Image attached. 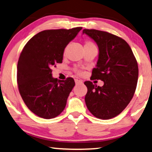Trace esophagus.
<instances>
[{"mask_svg": "<svg viewBox=\"0 0 152 152\" xmlns=\"http://www.w3.org/2000/svg\"><path fill=\"white\" fill-rule=\"evenodd\" d=\"M75 83H76V85H79V84H83V81L80 80H78V79H76Z\"/></svg>", "mask_w": 152, "mask_h": 152, "instance_id": "esophagus-1", "label": "esophagus"}]
</instances>
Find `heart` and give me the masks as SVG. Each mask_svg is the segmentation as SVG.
Returning a JSON list of instances; mask_svg holds the SVG:
<instances>
[{
    "instance_id": "1",
    "label": "heart",
    "mask_w": 152,
    "mask_h": 152,
    "mask_svg": "<svg viewBox=\"0 0 152 152\" xmlns=\"http://www.w3.org/2000/svg\"><path fill=\"white\" fill-rule=\"evenodd\" d=\"M92 46H95L93 42H91V40H86L85 42V47H92ZM65 52H66V50H65L64 53ZM74 72H76L77 74H78V75H82V74H83V72H82L80 69L76 68V67L74 68Z\"/></svg>"
}]
</instances>
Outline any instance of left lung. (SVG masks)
Instances as JSON below:
<instances>
[{
  "label": "left lung",
  "mask_w": 152,
  "mask_h": 152,
  "mask_svg": "<svg viewBox=\"0 0 152 152\" xmlns=\"http://www.w3.org/2000/svg\"><path fill=\"white\" fill-rule=\"evenodd\" d=\"M83 34L95 40L99 54L91 77L103 81V86L86 81L85 103L94 116L108 120L120 114L135 92L139 69L132 50L124 39L104 31L84 29Z\"/></svg>",
  "instance_id": "8db88e82"
}]
</instances>
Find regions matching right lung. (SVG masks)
Wrapping results in <instances>:
<instances>
[{
    "label": "right lung",
    "instance_id": "right-lung-1",
    "mask_svg": "<svg viewBox=\"0 0 152 152\" xmlns=\"http://www.w3.org/2000/svg\"><path fill=\"white\" fill-rule=\"evenodd\" d=\"M81 30H44L24 46L17 69L18 89L26 106L38 116L53 118L66 107L75 82L71 77L65 80L53 78L52 67L62 63L64 49Z\"/></svg>",
    "mask_w": 152,
    "mask_h": 152
}]
</instances>
